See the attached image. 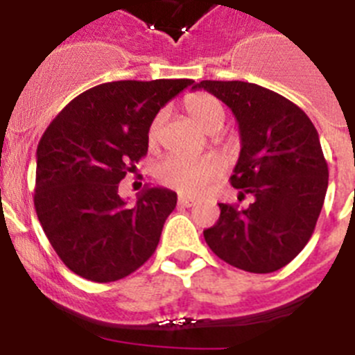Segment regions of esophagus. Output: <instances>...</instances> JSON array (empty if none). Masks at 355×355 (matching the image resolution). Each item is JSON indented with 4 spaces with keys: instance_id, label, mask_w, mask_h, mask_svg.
<instances>
[{
    "instance_id": "esophagus-1",
    "label": "esophagus",
    "mask_w": 355,
    "mask_h": 355,
    "mask_svg": "<svg viewBox=\"0 0 355 355\" xmlns=\"http://www.w3.org/2000/svg\"><path fill=\"white\" fill-rule=\"evenodd\" d=\"M194 202H196V199L187 198V196H178V204H180V206L191 207Z\"/></svg>"
}]
</instances>
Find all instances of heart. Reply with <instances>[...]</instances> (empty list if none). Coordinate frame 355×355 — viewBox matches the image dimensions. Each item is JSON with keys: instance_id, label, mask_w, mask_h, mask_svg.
<instances>
[{"instance_id": "obj_1", "label": "heart", "mask_w": 355, "mask_h": 355, "mask_svg": "<svg viewBox=\"0 0 355 355\" xmlns=\"http://www.w3.org/2000/svg\"><path fill=\"white\" fill-rule=\"evenodd\" d=\"M185 110L194 118L196 123L206 132H218L223 127L225 108L220 99L207 92H194L185 99ZM163 111L156 113L148 128L149 146H155L159 134ZM223 161L214 155L198 157L171 155L164 157L156 166V178L166 187L175 189L182 194L196 196L206 189L207 184L223 175Z\"/></svg>"}]
</instances>
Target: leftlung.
I'll use <instances>...</instances> for the list:
<instances>
[{"label":"left lung","instance_id":"left-lung-1","mask_svg":"<svg viewBox=\"0 0 355 355\" xmlns=\"http://www.w3.org/2000/svg\"><path fill=\"white\" fill-rule=\"evenodd\" d=\"M239 121L241 156L232 185L245 209L220 202L216 223L204 230L220 259L250 273L287 266L309 242L328 189L320 135L306 113L284 96L241 80H202Z\"/></svg>","mask_w":355,"mask_h":355}]
</instances>
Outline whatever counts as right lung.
Listing matches in <instances>:
<instances>
[{
	"instance_id": "add662e5",
	"label": "right lung",
	"mask_w": 355,
	"mask_h": 355,
	"mask_svg": "<svg viewBox=\"0 0 355 355\" xmlns=\"http://www.w3.org/2000/svg\"><path fill=\"white\" fill-rule=\"evenodd\" d=\"M191 78L118 80L82 92L49 123L37 146L34 206L68 270L108 284L155 254L177 206L170 189L146 187L134 206L118 184L148 155V128Z\"/></svg>"
}]
</instances>
